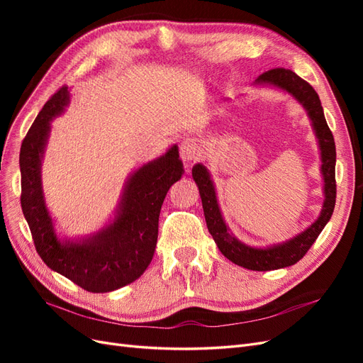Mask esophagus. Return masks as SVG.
I'll list each match as a JSON object with an SVG mask.
<instances>
[{
  "instance_id": "esophagus-1",
  "label": "esophagus",
  "mask_w": 363,
  "mask_h": 363,
  "mask_svg": "<svg viewBox=\"0 0 363 363\" xmlns=\"http://www.w3.org/2000/svg\"><path fill=\"white\" fill-rule=\"evenodd\" d=\"M201 148L194 139H184L180 144V157L183 162H195L201 157Z\"/></svg>"
}]
</instances>
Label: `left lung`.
<instances>
[{"mask_svg": "<svg viewBox=\"0 0 363 363\" xmlns=\"http://www.w3.org/2000/svg\"><path fill=\"white\" fill-rule=\"evenodd\" d=\"M256 84L276 86L281 91L289 92L296 101L303 104L312 121L318 144H320L321 150V172L324 179V206L320 218L309 228H306L304 232L294 236L286 242L267 248H252L239 242L235 236L230 235L221 211H219L215 186L204 164H195L192 168V177L196 186H199L208 233L212 235L219 251L239 267L252 271H272L291 267L303 259V256L313 245L316 238L323 232L325 224L330 221L336 203V147L332 131L328 128L324 118L320 96H318L313 87L303 80L301 77L291 69L274 68L259 75L256 79Z\"/></svg>", "mask_w": 363, "mask_h": 363, "instance_id": "1", "label": "left lung"}]
</instances>
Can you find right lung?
<instances>
[{
  "mask_svg": "<svg viewBox=\"0 0 363 363\" xmlns=\"http://www.w3.org/2000/svg\"><path fill=\"white\" fill-rule=\"evenodd\" d=\"M69 103L62 86L42 107L19 152L21 207L38 255L47 267L87 292L103 294L139 279L155 256L159 215L171 186L184 172L179 147L145 163L130 175L112 224L83 240H60L43 200L40 164L51 119Z\"/></svg>",
  "mask_w": 363,
  "mask_h": 363,
  "instance_id": "obj_1",
  "label": "right lung"
}]
</instances>
